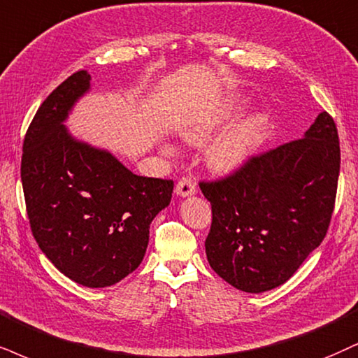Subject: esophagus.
<instances>
[{"label": "esophagus", "instance_id": "esophagus-1", "mask_svg": "<svg viewBox=\"0 0 358 358\" xmlns=\"http://www.w3.org/2000/svg\"><path fill=\"white\" fill-rule=\"evenodd\" d=\"M176 194L180 197H187L196 194V182L191 178H182L176 186Z\"/></svg>", "mask_w": 358, "mask_h": 358}]
</instances>
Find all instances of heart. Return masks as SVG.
I'll return each mask as SVG.
<instances>
[{
	"mask_svg": "<svg viewBox=\"0 0 358 358\" xmlns=\"http://www.w3.org/2000/svg\"><path fill=\"white\" fill-rule=\"evenodd\" d=\"M214 119L202 117L194 119L182 127L180 134L189 143L199 144L209 138L214 129ZM267 129V119L264 116L250 117L244 122L239 129H236L227 138H224L213 148L209 156V164L214 171L220 174H231L241 169L242 166L252 157L255 149L259 148L260 141L264 138V132ZM167 152H171V148H166Z\"/></svg>",
	"mask_w": 358,
	"mask_h": 358,
	"instance_id": "obj_1",
	"label": "heart"
}]
</instances>
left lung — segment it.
<instances>
[{
    "label": "left lung",
    "instance_id": "1",
    "mask_svg": "<svg viewBox=\"0 0 358 358\" xmlns=\"http://www.w3.org/2000/svg\"><path fill=\"white\" fill-rule=\"evenodd\" d=\"M338 172L337 126L324 111L303 138L201 182L213 206L206 254L214 272L250 294L289 280L327 234Z\"/></svg>",
    "mask_w": 358,
    "mask_h": 358
}]
</instances>
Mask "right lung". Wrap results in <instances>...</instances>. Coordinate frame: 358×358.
<instances>
[{
	"mask_svg": "<svg viewBox=\"0 0 358 358\" xmlns=\"http://www.w3.org/2000/svg\"><path fill=\"white\" fill-rule=\"evenodd\" d=\"M90 81L87 71L74 73L39 106L24 136L21 182L43 254L66 277L98 289L139 267L174 182L132 174L109 151L73 138L64 121Z\"/></svg>",
	"mask_w": 358,
	"mask_h": 358,
	"instance_id": "obj_1",
	"label": "right lung"
}]
</instances>
